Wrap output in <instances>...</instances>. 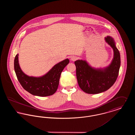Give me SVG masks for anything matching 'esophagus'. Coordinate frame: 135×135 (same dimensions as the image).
<instances>
[{
    "mask_svg": "<svg viewBox=\"0 0 135 135\" xmlns=\"http://www.w3.org/2000/svg\"><path fill=\"white\" fill-rule=\"evenodd\" d=\"M77 60V57H76L74 56H73L71 57V61H75V60Z\"/></svg>",
    "mask_w": 135,
    "mask_h": 135,
    "instance_id": "esophagus-1",
    "label": "esophagus"
}]
</instances>
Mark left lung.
Listing matches in <instances>:
<instances>
[{"instance_id": "obj_1", "label": "left lung", "mask_w": 135, "mask_h": 135, "mask_svg": "<svg viewBox=\"0 0 135 135\" xmlns=\"http://www.w3.org/2000/svg\"><path fill=\"white\" fill-rule=\"evenodd\" d=\"M105 41L113 49V59L108 66L96 69L91 67L85 60L75 61L77 82L85 93L97 94L110 89L115 83L120 66V56L113 38L108 36Z\"/></svg>"}]
</instances>
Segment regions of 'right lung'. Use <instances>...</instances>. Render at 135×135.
I'll return each mask as SVG.
<instances>
[{
	"mask_svg": "<svg viewBox=\"0 0 135 135\" xmlns=\"http://www.w3.org/2000/svg\"><path fill=\"white\" fill-rule=\"evenodd\" d=\"M17 54L14 60V69L22 87L33 95L46 97L53 95L58 89L61 74L69 60L66 59L55 65L45 75L41 77L29 76L21 70Z\"/></svg>",
	"mask_w": 135,
	"mask_h": 135,
	"instance_id": "add662e5",
	"label": "right lung"
}]
</instances>
